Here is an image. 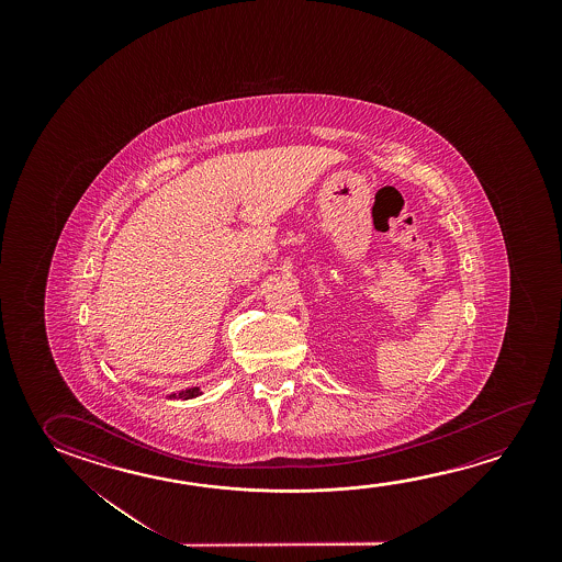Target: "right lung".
<instances>
[{
    "label": "right lung",
    "mask_w": 562,
    "mask_h": 562,
    "mask_svg": "<svg viewBox=\"0 0 562 562\" xmlns=\"http://www.w3.org/2000/svg\"><path fill=\"white\" fill-rule=\"evenodd\" d=\"M202 394L200 392V387H188V390H182V392H178V394H170V400H192V397H198Z\"/></svg>",
    "instance_id": "obj_1"
}]
</instances>
